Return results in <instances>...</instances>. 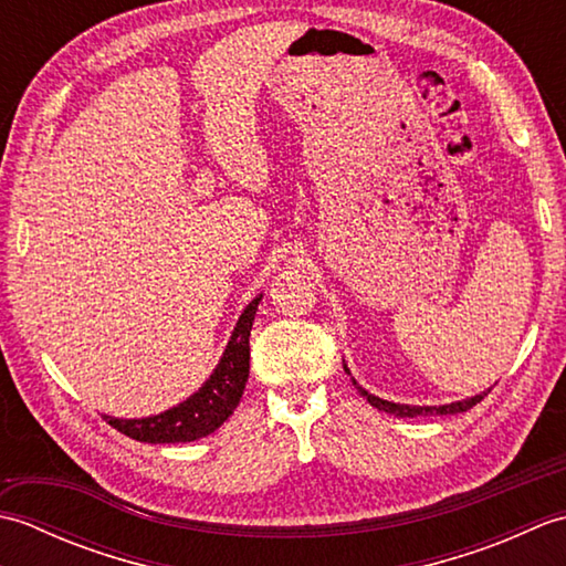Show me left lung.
I'll return each mask as SVG.
<instances>
[{"label": "left lung", "mask_w": 566, "mask_h": 566, "mask_svg": "<svg viewBox=\"0 0 566 566\" xmlns=\"http://www.w3.org/2000/svg\"><path fill=\"white\" fill-rule=\"evenodd\" d=\"M343 369L347 371V375H350V369H347V365H343ZM353 384H355V389H357L359 394H363L371 406L379 408V411H384V413H394V416H399V418H416V416H454V413H464V411H469V408L482 401L484 396L491 391V389H486V391H482V394L472 396V399H462V401L442 403V406H408V403L384 401V399H379V396L365 391L355 379H353Z\"/></svg>", "instance_id": "8db88e82"}]
</instances>
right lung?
Listing matches in <instances>:
<instances>
[{"label": "right lung", "instance_id": "obj_1", "mask_svg": "<svg viewBox=\"0 0 566 566\" xmlns=\"http://www.w3.org/2000/svg\"><path fill=\"white\" fill-rule=\"evenodd\" d=\"M260 298L262 294L252 298L243 314H240L221 363L216 365L211 377L201 384V389L191 394L187 401L172 406L170 411L148 418L104 416L106 423L128 438L153 444L191 442L219 430L228 416L235 411L240 396L245 391V381L250 375V331Z\"/></svg>", "mask_w": 566, "mask_h": 566}]
</instances>
